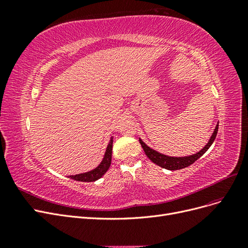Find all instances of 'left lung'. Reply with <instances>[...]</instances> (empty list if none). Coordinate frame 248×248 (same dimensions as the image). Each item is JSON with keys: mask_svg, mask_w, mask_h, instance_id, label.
I'll return each mask as SVG.
<instances>
[{"mask_svg": "<svg viewBox=\"0 0 248 248\" xmlns=\"http://www.w3.org/2000/svg\"><path fill=\"white\" fill-rule=\"evenodd\" d=\"M217 131H218V123L216 124L215 128H214V130L211 134V137H210L207 144L204 147H202L199 152L191 154V155L180 156V157H178V156H169V155H166L163 153H160L158 151H156V150L152 149L151 147H149L145 141H142L141 139H139V140H140V142L142 149H144V151H145L147 157L150 160L154 162L155 164H157V166L163 168V169H167V170H181V169L189 167L190 164H192L194 161H197L201 156L204 155L207 150L210 147H211V145L213 144V141L216 138Z\"/></svg>", "mask_w": 248, "mask_h": 248, "instance_id": "obj_1", "label": "left lung"}]
</instances>
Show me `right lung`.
<instances>
[{
  "instance_id": "right-lung-1",
  "label": "right lung",
  "mask_w": 248,
  "mask_h": 248,
  "mask_svg": "<svg viewBox=\"0 0 248 248\" xmlns=\"http://www.w3.org/2000/svg\"><path fill=\"white\" fill-rule=\"evenodd\" d=\"M112 139H114V137L110 138L109 142L108 144V147L106 149V153H104L103 158L98 166L91 170L86 171V172H81V174L71 175L68 178L76 180V181H80V182H94V181H96V180L100 179L104 174H106L110 167L111 151H112Z\"/></svg>"
}]
</instances>
